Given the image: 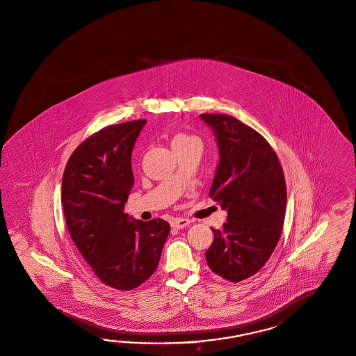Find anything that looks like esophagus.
Listing matches in <instances>:
<instances>
[{
    "label": "esophagus",
    "mask_w": 356,
    "mask_h": 356,
    "mask_svg": "<svg viewBox=\"0 0 356 356\" xmlns=\"http://www.w3.org/2000/svg\"><path fill=\"white\" fill-rule=\"evenodd\" d=\"M191 224V220L188 219H176L172 221V228L175 229H183L185 227H188Z\"/></svg>",
    "instance_id": "esophagus-1"
}]
</instances>
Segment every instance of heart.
<instances>
[{
	"label": "heart",
	"instance_id": "1",
	"mask_svg": "<svg viewBox=\"0 0 356 356\" xmlns=\"http://www.w3.org/2000/svg\"><path fill=\"white\" fill-rule=\"evenodd\" d=\"M201 145V141L198 137L195 136L188 135V134H177L172 138V147H177V146H188V145Z\"/></svg>",
	"mask_w": 356,
	"mask_h": 356
}]
</instances>
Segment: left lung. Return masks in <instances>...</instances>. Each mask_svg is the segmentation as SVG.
I'll list each match as a JSON object with an SVG mask.
<instances>
[{"instance_id":"8db88e82","label":"left lung","mask_w":356,"mask_h":356,"mask_svg":"<svg viewBox=\"0 0 356 356\" xmlns=\"http://www.w3.org/2000/svg\"><path fill=\"white\" fill-rule=\"evenodd\" d=\"M219 147L210 197L228 211L213 229L206 251L212 272L232 282L255 275L280 240L286 209V184L279 158L267 140L225 114H202Z\"/></svg>"}]
</instances>
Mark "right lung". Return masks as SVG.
I'll return each mask as SVG.
<instances>
[{"label": "right lung", "instance_id": "add662e5", "mask_svg": "<svg viewBox=\"0 0 356 356\" xmlns=\"http://www.w3.org/2000/svg\"><path fill=\"white\" fill-rule=\"evenodd\" d=\"M145 119L110 125L88 137L70 156L62 179V206L70 236L98 279L132 290L161 259L170 224L136 220L124 212L135 184L131 156Z\"/></svg>", "mask_w": 356, "mask_h": 356}]
</instances>
